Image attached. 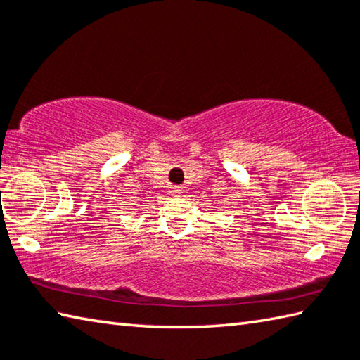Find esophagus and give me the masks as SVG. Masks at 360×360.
<instances>
[{
    "mask_svg": "<svg viewBox=\"0 0 360 360\" xmlns=\"http://www.w3.org/2000/svg\"><path fill=\"white\" fill-rule=\"evenodd\" d=\"M169 193H172V197H179L182 193V188L181 187H172L169 188Z\"/></svg>",
    "mask_w": 360,
    "mask_h": 360,
    "instance_id": "esophagus-1",
    "label": "esophagus"
}]
</instances>
